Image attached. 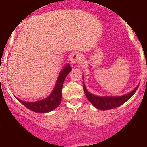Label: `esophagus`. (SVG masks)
<instances>
[{"mask_svg": "<svg viewBox=\"0 0 147 147\" xmlns=\"http://www.w3.org/2000/svg\"><path fill=\"white\" fill-rule=\"evenodd\" d=\"M82 59V55H81L80 53H74L72 54L70 58V63L72 64L78 63L81 61Z\"/></svg>", "mask_w": 147, "mask_h": 147, "instance_id": "obj_1", "label": "esophagus"}]
</instances>
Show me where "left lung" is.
<instances>
[{"label":"left lung","instance_id":"8db88e82","mask_svg":"<svg viewBox=\"0 0 147 147\" xmlns=\"http://www.w3.org/2000/svg\"><path fill=\"white\" fill-rule=\"evenodd\" d=\"M84 79V76L82 77ZM139 85L135 88L131 92L121 96H97L90 93L87 90L84 82V90L87 99L95 108L99 110H109L118 107L125 103L134 95Z\"/></svg>","mask_w":147,"mask_h":147}]
</instances>
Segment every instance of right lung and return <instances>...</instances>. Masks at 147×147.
<instances>
[{
	"label": "right lung",
	"mask_w": 147,
	"mask_h": 147,
	"mask_svg": "<svg viewBox=\"0 0 147 147\" xmlns=\"http://www.w3.org/2000/svg\"><path fill=\"white\" fill-rule=\"evenodd\" d=\"M72 70V68L70 67V64H67L65 67L62 69L59 75L57 78V82L55 84V88H54L52 92L50 95L47 97L46 98L42 99L40 101H36L34 102H26L24 101H22L20 99L16 98L23 104L25 107L28 108L30 110L36 113H48L53 111L59 106L61 102L62 97V87H63V82L65 81V78L68 73Z\"/></svg>",
	"instance_id": "right-lung-1"
}]
</instances>
